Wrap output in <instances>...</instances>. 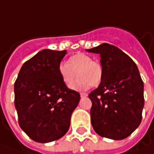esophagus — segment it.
Listing matches in <instances>:
<instances>
[{
  "mask_svg": "<svg viewBox=\"0 0 154 154\" xmlns=\"http://www.w3.org/2000/svg\"><path fill=\"white\" fill-rule=\"evenodd\" d=\"M80 96H81L82 98H84V97H88V94H87V93H81V94H80Z\"/></svg>",
  "mask_w": 154,
  "mask_h": 154,
  "instance_id": "34e87169",
  "label": "esophagus"
}]
</instances>
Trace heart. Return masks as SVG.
Returning a JSON list of instances; mask_svg holds the SVG:
<instances>
[{"label":"heart","mask_w":154,"mask_h":154,"mask_svg":"<svg viewBox=\"0 0 154 154\" xmlns=\"http://www.w3.org/2000/svg\"><path fill=\"white\" fill-rule=\"evenodd\" d=\"M61 78L66 86H70L77 76L79 78L71 85L75 90H84L98 86L103 77L101 64L93 61L92 58L84 53H77L69 58L68 64L61 63L58 67Z\"/></svg>","instance_id":"b5f03b06"}]
</instances>
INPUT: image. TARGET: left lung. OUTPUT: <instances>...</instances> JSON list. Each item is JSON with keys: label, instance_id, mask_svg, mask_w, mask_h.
Segmentation results:
<instances>
[{"label": "left lung", "instance_id": "left-lung-1", "mask_svg": "<svg viewBox=\"0 0 154 154\" xmlns=\"http://www.w3.org/2000/svg\"><path fill=\"white\" fill-rule=\"evenodd\" d=\"M100 54L102 81L90 92L91 123L99 135L123 140L140 124L144 84L137 65L118 47L103 43L86 50Z\"/></svg>", "mask_w": 154, "mask_h": 154}]
</instances>
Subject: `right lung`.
<instances>
[{
	"label": "right lung",
	"instance_id": "1",
	"mask_svg": "<svg viewBox=\"0 0 154 154\" xmlns=\"http://www.w3.org/2000/svg\"><path fill=\"white\" fill-rule=\"evenodd\" d=\"M66 52L40 51L22 65L14 84L20 127L39 143L64 136L80 101L79 93L66 87L58 71Z\"/></svg>",
	"mask_w": 154,
	"mask_h": 154
}]
</instances>
